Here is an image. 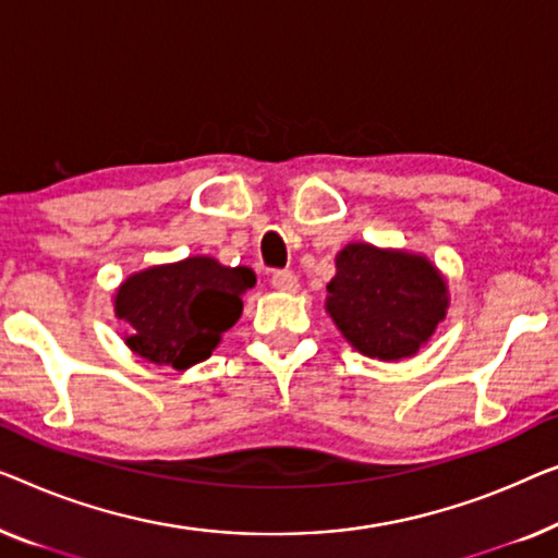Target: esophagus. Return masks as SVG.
Segmentation results:
<instances>
[{
    "instance_id": "1",
    "label": "esophagus",
    "mask_w": 558,
    "mask_h": 558,
    "mask_svg": "<svg viewBox=\"0 0 558 558\" xmlns=\"http://www.w3.org/2000/svg\"><path fill=\"white\" fill-rule=\"evenodd\" d=\"M271 287L277 289V292L294 294L299 289V279H296V274H292V271H274L271 274Z\"/></svg>"
}]
</instances>
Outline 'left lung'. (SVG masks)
<instances>
[{
  "instance_id": "1",
  "label": "left lung",
  "mask_w": 558,
  "mask_h": 558,
  "mask_svg": "<svg viewBox=\"0 0 558 558\" xmlns=\"http://www.w3.org/2000/svg\"><path fill=\"white\" fill-rule=\"evenodd\" d=\"M335 266L325 310L365 357H413L446 319L448 281L423 254L354 241L335 256Z\"/></svg>"
}]
</instances>
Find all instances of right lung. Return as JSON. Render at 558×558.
<instances>
[{"label": "right lung", "instance_id": "obj_1", "mask_svg": "<svg viewBox=\"0 0 558 558\" xmlns=\"http://www.w3.org/2000/svg\"><path fill=\"white\" fill-rule=\"evenodd\" d=\"M256 284L248 266H223L214 256H189L135 271L116 289V317L131 325L125 344L153 365L189 369L211 357L226 329L244 312Z\"/></svg>", "mask_w": 558, "mask_h": 558}]
</instances>
